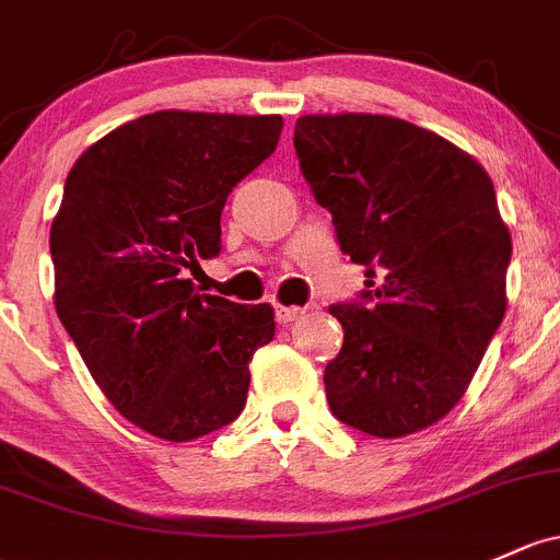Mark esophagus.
<instances>
[{"label":"esophagus","mask_w":560,"mask_h":560,"mask_svg":"<svg viewBox=\"0 0 560 560\" xmlns=\"http://www.w3.org/2000/svg\"><path fill=\"white\" fill-rule=\"evenodd\" d=\"M275 315H278V323L280 326H288V323L299 320V317L304 315L302 306H285V304H278L275 306Z\"/></svg>","instance_id":"1"}]
</instances>
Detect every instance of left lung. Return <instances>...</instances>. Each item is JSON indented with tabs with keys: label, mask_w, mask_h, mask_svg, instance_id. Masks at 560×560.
<instances>
[{
	"label": "left lung",
	"mask_w": 560,
	"mask_h": 560,
	"mask_svg": "<svg viewBox=\"0 0 560 560\" xmlns=\"http://www.w3.org/2000/svg\"><path fill=\"white\" fill-rule=\"evenodd\" d=\"M341 250L365 267L360 304H336L326 365L336 419L374 438L441 422L470 387L508 310L513 240L478 160L387 114H306L293 133Z\"/></svg>",
	"instance_id": "obj_1"
}]
</instances>
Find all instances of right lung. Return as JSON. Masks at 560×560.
I'll list each match as a JSON object with an SVG mask.
<instances>
[{
    "label": "right lung",
    "mask_w": 560,
    "mask_h": 560,
    "mask_svg": "<svg viewBox=\"0 0 560 560\" xmlns=\"http://www.w3.org/2000/svg\"><path fill=\"white\" fill-rule=\"evenodd\" d=\"M280 114L165 109L119 125L69 171L50 226L56 312L128 422L186 443L234 422L269 304L195 293L230 191L275 152Z\"/></svg>",
    "instance_id": "1"
}]
</instances>
